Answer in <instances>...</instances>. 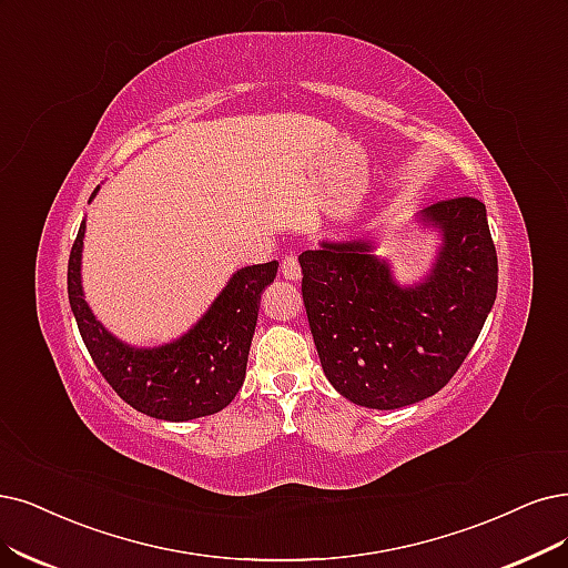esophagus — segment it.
Here are the masks:
<instances>
[{"label": "esophagus", "mask_w": 568, "mask_h": 568, "mask_svg": "<svg viewBox=\"0 0 568 568\" xmlns=\"http://www.w3.org/2000/svg\"><path fill=\"white\" fill-rule=\"evenodd\" d=\"M281 271L287 281H300L302 278V266L295 255H285L281 262Z\"/></svg>", "instance_id": "obj_1"}]
</instances>
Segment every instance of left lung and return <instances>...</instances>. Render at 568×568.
<instances>
[{
	"label": "left lung",
	"instance_id": "obj_1",
	"mask_svg": "<svg viewBox=\"0 0 568 568\" xmlns=\"http://www.w3.org/2000/svg\"><path fill=\"white\" fill-rule=\"evenodd\" d=\"M437 229L426 276L400 285L374 241H321L300 255L302 295L327 382L369 409H400L445 388L496 302L487 207L460 196L416 215Z\"/></svg>",
	"mask_w": 568,
	"mask_h": 568
}]
</instances>
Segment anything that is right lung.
Instances as JSON below:
<instances>
[{
	"label": "right lung",
	"instance_id": "obj_1",
	"mask_svg": "<svg viewBox=\"0 0 568 568\" xmlns=\"http://www.w3.org/2000/svg\"><path fill=\"white\" fill-rule=\"evenodd\" d=\"M98 189L91 199H95ZM83 234H87V220L81 222L70 252V306L95 367L121 400L163 422H192L224 409L245 382L260 300L264 287L276 278L278 262L239 268L182 337L171 344L140 348L116 339L83 300Z\"/></svg>",
	"mask_w": 568,
	"mask_h": 568
}]
</instances>
